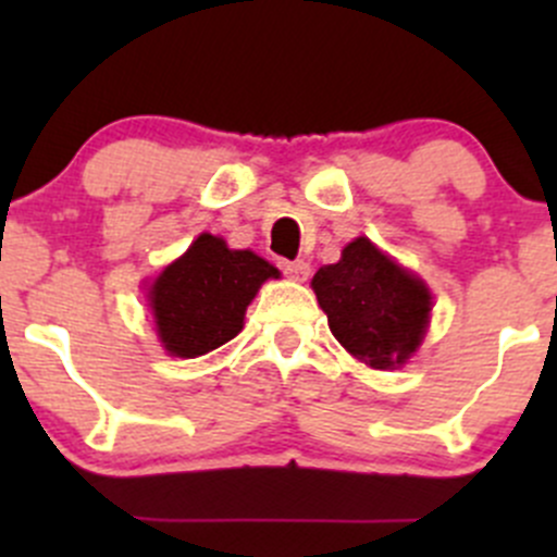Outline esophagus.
Returning a JSON list of instances; mask_svg holds the SVG:
<instances>
[{"label": "esophagus", "mask_w": 557, "mask_h": 557, "mask_svg": "<svg viewBox=\"0 0 557 557\" xmlns=\"http://www.w3.org/2000/svg\"><path fill=\"white\" fill-rule=\"evenodd\" d=\"M280 267H283L285 277L296 280V283H305V280L310 277V267H307L305 261H283Z\"/></svg>", "instance_id": "34e87169"}]
</instances>
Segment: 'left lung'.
Instances as JSON below:
<instances>
[{
	"label": "left lung",
	"mask_w": 557,
	"mask_h": 557,
	"mask_svg": "<svg viewBox=\"0 0 557 557\" xmlns=\"http://www.w3.org/2000/svg\"><path fill=\"white\" fill-rule=\"evenodd\" d=\"M331 334L350 356L372 369H396L423 342L431 290L418 274L398 267L367 237L352 239L342 258L312 277Z\"/></svg>",
	"instance_id": "8db88e82"
}]
</instances>
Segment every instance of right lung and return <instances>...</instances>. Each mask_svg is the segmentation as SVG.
<instances>
[{
    "label": "right lung",
    "mask_w": 557,
    "mask_h": 557,
    "mask_svg": "<svg viewBox=\"0 0 557 557\" xmlns=\"http://www.w3.org/2000/svg\"><path fill=\"white\" fill-rule=\"evenodd\" d=\"M277 269L252 250H228L221 237L199 234L148 290L159 339L170 356L196 358L243 331L245 310Z\"/></svg>",
    "instance_id": "obj_1"
}]
</instances>
